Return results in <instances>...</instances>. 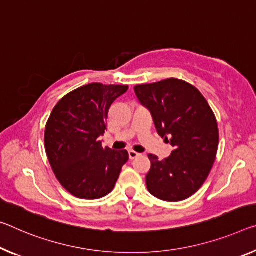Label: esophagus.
<instances>
[{
  "instance_id": "esophagus-1",
  "label": "esophagus",
  "mask_w": 256,
  "mask_h": 256,
  "mask_svg": "<svg viewBox=\"0 0 256 256\" xmlns=\"http://www.w3.org/2000/svg\"><path fill=\"white\" fill-rule=\"evenodd\" d=\"M139 156H140V154H139V152H134V150H130V152H128V157H130V160H134V158L139 157Z\"/></svg>"
}]
</instances>
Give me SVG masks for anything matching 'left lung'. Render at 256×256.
Segmentation results:
<instances>
[{
    "label": "left lung",
    "mask_w": 256,
    "mask_h": 256,
    "mask_svg": "<svg viewBox=\"0 0 256 256\" xmlns=\"http://www.w3.org/2000/svg\"><path fill=\"white\" fill-rule=\"evenodd\" d=\"M140 104L152 114L158 134L174 150L163 160L149 154L148 192L158 200L180 202L208 179L218 147L216 115L194 85L178 78L136 85ZM168 137H171L168 140Z\"/></svg>",
    "instance_id": "1"
}]
</instances>
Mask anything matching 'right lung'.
Returning a JSON list of instances; mask_svg holds the SVG:
<instances>
[{"label": "right lung", "instance_id": "right-lung-1", "mask_svg": "<svg viewBox=\"0 0 256 256\" xmlns=\"http://www.w3.org/2000/svg\"><path fill=\"white\" fill-rule=\"evenodd\" d=\"M128 85L91 83L60 99L46 126L44 144L56 179L82 200H99L112 192L128 160L126 150L104 148L109 108Z\"/></svg>", "mask_w": 256, "mask_h": 256}]
</instances>
